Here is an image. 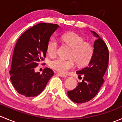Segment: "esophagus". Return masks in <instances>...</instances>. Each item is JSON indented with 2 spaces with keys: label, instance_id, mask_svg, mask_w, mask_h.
I'll return each instance as SVG.
<instances>
[{
  "label": "esophagus",
  "instance_id": "esophagus-1",
  "mask_svg": "<svg viewBox=\"0 0 122 122\" xmlns=\"http://www.w3.org/2000/svg\"><path fill=\"white\" fill-rule=\"evenodd\" d=\"M57 75H59L60 76H61V77H63V78H65L66 77V75H65V74H62V73H57Z\"/></svg>",
  "mask_w": 122,
  "mask_h": 122
}]
</instances>
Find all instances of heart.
Wrapping results in <instances>:
<instances>
[{
  "instance_id": "1",
  "label": "heart",
  "mask_w": 122,
  "mask_h": 122,
  "mask_svg": "<svg viewBox=\"0 0 122 122\" xmlns=\"http://www.w3.org/2000/svg\"><path fill=\"white\" fill-rule=\"evenodd\" d=\"M62 41L67 46L72 48L69 60H64L61 58L51 61L50 66L52 69L60 72L64 73L75 66V62L78 66L87 64L92 59L93 53L92 46L84 39L74 32L66 33L62 35ZM59 44L55 38H51L47 46V52L50 56L54 57L57 54Z\"/></svg>"
}]
</instances>
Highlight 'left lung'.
Wrapping results in <instances>:
<instances>
[{
  "label": "left lung",
  "instance_id": "left-lung-1",
  "mask_svg": "<svg viewBox=\"0 0 122 122\" xmlns=\"http://www.w3.org/2000/svg\"><path fill=\"white\" fill-rule=\"evenodd\" d=\"M97 38L93 44V53L89 65L76 71L78 76H84L81 82L74 90L68 92L69 99L78 104L89 101L97 95L104 83L103 76L108 65L109 51L106 44L94 31L90 30Z\"/></svg>",
  "mask_w": 122,
  "mask_h": 122
}]
</instances>
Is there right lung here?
Returning <instances> with one entry per match:
<instances>
[{
	"label": "right lung",
	"mask_w": 122,
	"mask_h": 122,
	"mask_svg": "<svg viewBox=\"0 0 122 122\" xmlns=\"http://www.w3.org/2000/svg\"><path fill=\"white\" fill-rule=\"evenodd\" d=\"M57 24L39 23L23 33L17 41L10 74L14 87L25 97H34L46 87L54 72L48 68L42 73L35 68L45 57L50 37L59 28Z\"/></svg>",
	"instance_id": "right-lung-1"
}]
</instances>
